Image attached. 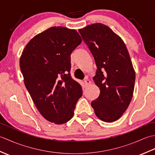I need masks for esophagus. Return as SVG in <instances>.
Wrapping results in <instances>:
<instances>
[{"label": "esophagus", "mask_w": 155, "mask_h": 155, "mask_svg": "<svg viewBox=\"0 0 155 155\" xmlns=\"http://www.w3.org/2000/svg\"><path fill=\"white\" fill-rule=\"evenodd\" d=\"M84 85H85V86H88V84H90V83H91V81L88 79V77H85L84 80Z\"/></svg>", "instance_id": "1"}]
</instances>
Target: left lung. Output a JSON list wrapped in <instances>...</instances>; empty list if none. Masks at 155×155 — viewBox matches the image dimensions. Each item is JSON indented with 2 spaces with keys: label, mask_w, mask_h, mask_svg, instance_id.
<instances>
[{
  "label": "left lung",
  "mask_w": 155,
  "mask_h": 155,
  "mask_svg": "<svg viewBox=\"0 0 155 155\" xmlns=\"http://www.w3.org/2000/svg\"><path fill=\"white\" fill-rule=\"evenodd\" d=\"M93 54L97 70L93 80L100 89L91 102L96 116L111 123L123 114L133 98L135 72L124 41L102 23L78 30Z\"/></svg>",
  "instance_id": "left-lung-1"
}]
</instances>
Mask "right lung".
Returning <instances> with one entry per match:
<instances>
[{"instance_id":"obj_1","label":"right lung","mask_w":155,"mask_h":155,"mask_svg":"<svg viewBox=\"0 0 155 155\" xmlns=\"http://www.w3.org/2000/svg\"><path fill=\"white\" fill-rule=\"evenodd\" d=\"M81 42L76 30L52 27L32 38L20 58L25 87L36 107L54 124L71 119L83 94L70 74L71 54Z\"/></svg>"}]
</instances>
